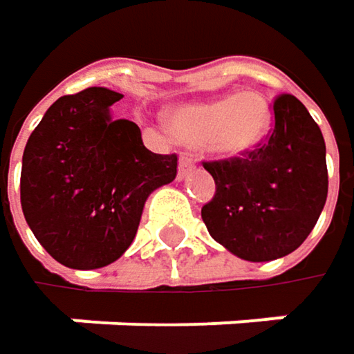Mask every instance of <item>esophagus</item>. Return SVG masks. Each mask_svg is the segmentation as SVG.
<instances>
[{"mask_svg":"<svg viewBox=\"0 0 354 354\" xmlns=\"http://www.w3.org/2000/svg\"><path fill=\"white\" fill-rule=\"evenodd\" d=\"M194 169H196V160H194L192 156L183 155L181 156V160H179V173H177V177H179V179H185Z\"/></svg>","mask_w":354,"mask_h":354,"instance_id":"esophagus-1","label":"esophagus"}]
</instances>
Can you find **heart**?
Returning <instances> with one entry per match:
<instances>
[{
  "label": "heart",
  "instance_id": "obj_1",
  "mask_svg": "<svg viewBox=\"0 0 354 354\" xmlns=\"http://www.w3.org/2000/svg\"><path fill=\"white\" fill-rule=\"evenodd\" d=\"M173 138L189 149H205L220 158H239L257 149L271 124L269 102L259 91H239L194 104L165 115Z\"/></svg>",
  "mask_w": 354,
  "mask_h": 354
}]
</instances>
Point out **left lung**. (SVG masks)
I'll return each instance as SVG.
<instances>
[{"instance_id":"obj_1","label":"left lung","mask_w":354,"mask_h":354,"mask_svg":"<svg viewBox=\"0 0 354 354\" xmlns=\"http://www.w3.org/2000/svg\"><path fill=\"white\" fill-rule=\"evenodd\" d=\"M269 140L244 158L203 162L216 194L201 207L209 236L239 259L265 263L293 252L316 226L326 196V145L306 106L273 102Z\"/></svg>"}]
</instances>
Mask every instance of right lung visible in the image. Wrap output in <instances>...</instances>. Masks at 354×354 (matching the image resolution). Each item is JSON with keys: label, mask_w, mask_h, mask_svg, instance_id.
<instances>
[{"label": "right lung", "mask_w": 354, "mask_h": 354, "mask_svg": "<svg viewBox=\"0 0 354 354\" xmlns=\"http://www.w3.org/2000/svg\"><path fill=\"white\" fill-rule=\"evenodd\" d=\"M120 97L106 87L59 97L24 149V218L44 250L71 269L118 261L149 196L177 175V156L151 153L134 122L113 118Z\"/></svg>", "instance_id": "add662e5"}]
</instances>
